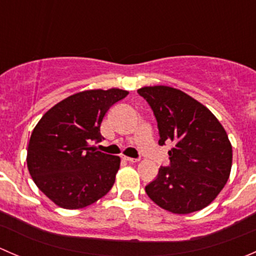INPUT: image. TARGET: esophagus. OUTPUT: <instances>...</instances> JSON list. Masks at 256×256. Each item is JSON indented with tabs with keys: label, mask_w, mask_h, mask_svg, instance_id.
<instances>
[{
	"label": "esophagus",
	"mask_w": 256,
	"mask_h": 256,
	"mask_svg": "<svg viewBox=\"0 0 256 256\" xmlns=\"http://www.w3.org/2000/svg\"><path fill=\"white\" fill-rule=\"evenodd\" d=\"M124 160L130 162V164H135V162L138 161V158H132V157H128V156H124Z\"/></svg>",
	"instance_id": "obj_1"
}]
</instances>
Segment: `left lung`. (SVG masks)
<instances>
[{
	"label": "left lung",
	"mask_w": 256,
	"mask_h": 256,
	"mask_svg": "<svg viewBox=\"0 0 256 256\" xmlns=\"http://www.w3.org/2000/svg\"><path fill=\"white\" fill-rule=\"evenodd\" d=\"M151 106L158 144H174L170 167H160L147 196L174 214H190L210 204L228 180L233 150L226 130L208 108L180 90L164 85L138 90Z\"/></svg>",
	"instance_id": "1"
}]
</instances>
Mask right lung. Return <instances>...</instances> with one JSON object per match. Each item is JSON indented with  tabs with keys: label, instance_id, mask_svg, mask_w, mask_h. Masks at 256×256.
Listing matches in <instances>:
<instances>
[{
	"label": "right lung",
	"instance_id": "right-lung-1",
	"mask_svg": "<svg viewBox=\"0 0 256 256\" xmlns=\"http://www.w3.org/2000/svg\"><path fill=\"white\" fill-rule=\"evenodd\" d=\"M128 92L85 90L42 116L30 135L27 167L37 187L64 209L88 207L114 186L120 157L96 151L102 118Z\"/></svg>",
	"mask_w": 256,
	"mask_h": 256
}]
</instances>
